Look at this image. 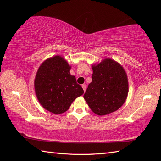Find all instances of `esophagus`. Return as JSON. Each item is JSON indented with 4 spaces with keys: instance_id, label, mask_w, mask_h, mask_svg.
Masks as SVG:
<instances>
[{
    "instance_id": "obj_1",
    "label": "esophagus",
    "mask_w": 161,
    "mask_h": 161,
    "mask_svg": "<svg viewBox=\"0 0 161 161\" xmlns=\"http://www.w3.org/2000/svg\"><path fill=\"white\" fill-rule=\"evenodd\" d=\"M82 89H83L84 92H85L86 89V86L85 85H82Z\"/></svg>"
}]
</instances>
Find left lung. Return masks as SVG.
Segmentation results:
<instances>
[{"label":"left lung","instance_id":"left-lung-1","mask_svg":"<svg viewBox=\"0 0 161 161\" xmlns=\"http://www.w3.org/2000/svg\"><path fill=\"white\" fill-rule=\"evenodd\" d=\"M92 82L83 97L93 113L108 115L119 109L127 99V74L119 62L108 58L92 64Z\"/></svg>","mask_w":161,"mask_h":161}]
</instances>
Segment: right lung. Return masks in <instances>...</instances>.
<instances>
[{
    "mask_svg": "<svg viewBox=\"0 0 161 161\" xmlns=\"http://www.w3.org/2000/svg\"><path fill=\"white\" fill-rule=\"evenodd\" d=\"M71 66L64 58L57 55L43 61L34 80L36 95L40 104L53 114H61L69 109L77 97L84 93L70 75Z\"/></svg>",
    "mask_w": 161,
    "mask_h": 161,
    "instance_id": "right-lung-1",
    "label": "right lung"
}]
</instances>
